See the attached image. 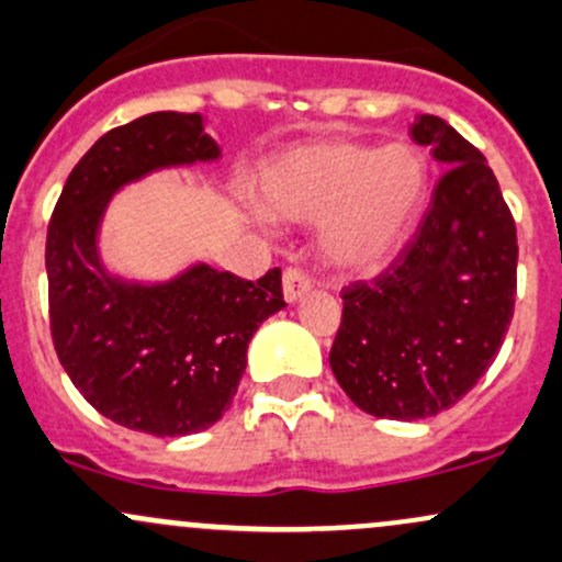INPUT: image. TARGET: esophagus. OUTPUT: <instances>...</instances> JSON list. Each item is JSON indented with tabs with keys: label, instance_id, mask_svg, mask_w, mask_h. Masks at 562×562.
<instances>
[{
	"label": "esophagus",
	"instance_id": "esophagus-1",
	"mask_svg": "<svg viewBox=\"0 0 562 562\" xmlns=\"http://www.w3.org/2000/svg\"><path fill=\"white\" fill-rule=\"evenodd\" d=\"M312 288L310 277L304 274L301 269H285L282 271V293H285V301L296 304L301 296H306Z\"/></svg>",
	"mask_w": 562,
	"mask_h": 562
}]
</instances>
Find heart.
Listing matches in <instances>:
<instances>
[{
    "label": "heart",
    "instance_id": "heart-1",
    "mask_svg": "<svg viewBox=\"0 0 562 562\" xmlns=\"http://www.w3.org/2000/svg\"><path fill=\"white\" fill-rule=\"evenodd\" d=\"M417 147L323 139L280 153L261 175V210L274 221L317 223L328 266L369 274L398 256L428 199Z\"/></svg>",
    "mask_w": 562,
    "mask_h": 562
}]
</instances>
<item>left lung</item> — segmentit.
Segmentation results:
<instances>
[{
	"label": "left lung",
	"mask_w": 562,
	"mask_h": 562,
	"mask_svg": "<svg viewBox=\"0 0 562 562\" xmlns=\"http://www.w3.org/2000/svg\"><path fill=\"white\" fill-rule=\"evenodd\" d=\"M409 134L447 172L393 266L345 288L328 358L352 404L387 420L458 404L498 356L517 293L515 217L487 158L436 115Z\"/></svg>",
	"instance_id": "left-lung-1"
}]
</instances>
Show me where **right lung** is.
<instances>
[{
    "instance_id": "add662e5",
    "label": "right lung",
    "mask_w": 562,
    "mask_h": 562,
    "mask_svg": "<svg viewBox=\"0 0 562 562\" xmlns=\"http://www.w3.org/2000/svg\"><path fill=\"white\" fill-rule=\"evenodd\" d=\"M199 112H150L97 139L67 177L45 241L50 334L88 404L123 428L188 436L232 406L258 326L285 306L280 269L258 282L196 261L128 280L102 261L115 193L164 169L215 164Z\"/></svg>"
}]
</instances>
